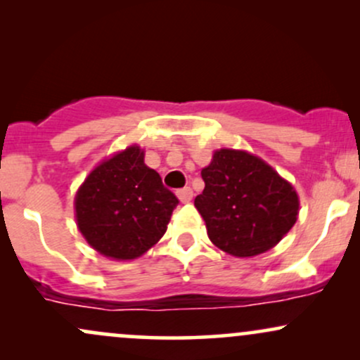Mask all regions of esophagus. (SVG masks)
<instances>
[{
	"instance_id": "esophagus-1",
	"label": "esophagus",
	"mask_w": 360,
	"mask_h": 360,
	"mask_svg": "<svg viewBox=\"0 0 360 360\" xmlns=\"http://www.w3.org/2000/svg\"><path fill=\"white\" fill-rule=\"evenodd\" d=\"M177 198H179L181 203H189L193 200V189L191 188H183L177 189Z\"/></svg>"
}]
</instances>
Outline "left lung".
<instances>
[{
  "instance_id": "left-lung-1",
  "label": "left lung",
  "mask_w": 360,
  "mask_h": 360,
  "mask_svg": "<svg viewBox=\"0 0 360 360\" xmlns=\"http://www.w3.org/2000/svg\"><path fill=\"white\" fill-rule=\"evenodd\" d=\"M201 177L205 189L194 198V206L210 240L226 254H262L296 223L300 200L295 188L249 152L220 148Z\"/></svg>"
}]
</instances>
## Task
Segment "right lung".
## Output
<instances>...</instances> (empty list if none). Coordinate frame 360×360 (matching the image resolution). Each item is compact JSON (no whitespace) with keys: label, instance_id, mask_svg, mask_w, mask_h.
<instances>
[{"label":"right lung","instance_id":"right-lung-1","mask_svg":"<svg viewBox=\"0 0 360 360\" xmlns=\"http://www.w3.org/2000/svg\"><path fill=\"white\" fill-rule=\"evenodd\" d=\"M177 203L160 176L146 166L137 146L94 167L74 200L82 237L94 250L117 260L137 259L155 245Z\"/></svg>","mask_w":360,"mask_h":360}]
</instances>
